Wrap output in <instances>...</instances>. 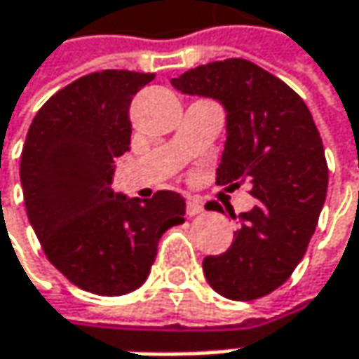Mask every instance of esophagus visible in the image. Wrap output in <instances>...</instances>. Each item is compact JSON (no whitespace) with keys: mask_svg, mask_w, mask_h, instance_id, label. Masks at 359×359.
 Segmentation results:
<instances>
[{"mask_svg":"<svg viewBox=\"0 0 359 359\" xmlns=\"http://www.w3.org/2000/svg\"><path fill=\"white\" fill-rule=\"evenodd\" d=\"M186 212H188V216H198V214H202V212H204V206H202V202H200V200H196V198H188Z\"/></svg>","mask_w":359,"mask_h":359,"instance_id":"1","label":"esophagus"}]
</instances>
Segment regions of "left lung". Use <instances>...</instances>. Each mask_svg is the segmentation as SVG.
Segmentation results:
<instances>
[{
  "instance_id": "8db88e82",
  "label": "left lung",
  "mask_w": 359,
  "mask_h": 359,
  "mask_svg": "<svg viewBox=\"0 0 359 359\" xmlns=\"http://www.w3.org/2000/svg\"><path fill=\"white\" fill-rule=\"evenodd\" d=\"M171 84L224 104L216 184L232 189L246 180L259 200L241 214L230 248L204 259L208 283L234 301L269 295L305 257L325 202L330 170L313 117L289 84L244 58L202 64Z\"/></svg>"
}]
</instances>
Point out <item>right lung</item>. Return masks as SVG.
<instances>
[{"label": "right lung", "mask_w": 359, "mask_h": 359, "mask_svg": "<svg viewBox=\"0 0 359 359\" xmlns=\"http://www.w3.org/2000/svg\"><path fill=\"white\" fill-rule=\"evenodd\" d=\"M155 79L100 70L52 95L34 117L22 149L24 202L48 260L97 295H125L145 283L161 234L184 222L186 200L113 194L115 157L131 143L129 104Z\"/></svg>", "instance_id": "right-lung-1"}]
</instances>
